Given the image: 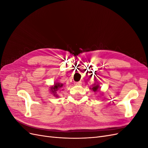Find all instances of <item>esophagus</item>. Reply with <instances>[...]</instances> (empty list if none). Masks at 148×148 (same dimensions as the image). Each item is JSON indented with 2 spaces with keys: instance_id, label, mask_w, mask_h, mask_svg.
<instances>
[{
  "instance_id": "34e87169",
  "label": "esophagus",
  "mask_w": 148,
  "mask_h": 148,
  "mask_svg": "<svg viewBox=\"0 0 148 148\" xmlns=\"http://www.w3.org/2000/svg\"><path fill=\"white\" fill-rule=\"evenodd\" d=\"M74 84H75V85H81L82 83L80 82H75Z\"/></svg>"
}]
</instances>
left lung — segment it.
I'll use <instances>...</instances> for the list:
<instances>
[{
	"label": "left lung",
	"mask_w": 148,
	"mask_h": 148,
	"mask_svg": "<svg viewBox=\"0 0 148 148\" xmlns=\"http://www.w3.org/2000/svg\"><path fill=\"white\" fill-rule=\"evenodd\" d=\"M98 88H99V86H94V87L92 88V90H93L94 91H96L97 90Z\"/></svg>",
	"instance_id": "8db88e82"
}]
</instances>
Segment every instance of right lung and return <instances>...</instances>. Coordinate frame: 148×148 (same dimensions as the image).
Masks as SVG:
<instances>
[{
  "instance_id": "add662e5",
  "label": "right lung",
  "mask_w": 148,
  "mask_h": 148,
  "mask_svg": "<svg viewBox=\"0 0 148 148\" xmlns=\"http://www.w3.org/2000/svg\"><path fill=\"white\" fill-rule=\"evenodd\" d=\"M62 87H63V84H61V83H56L54 84V86H52V88H51V92L53 94V95H54L55 96H57V95H56L57 93V91L59 89H60L62 88Z\"/></svg>"
}]
</instances>
